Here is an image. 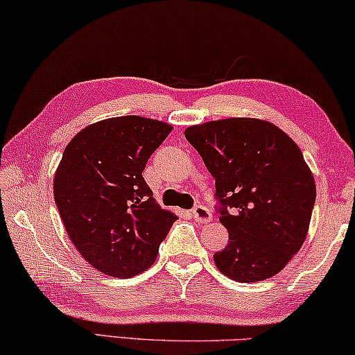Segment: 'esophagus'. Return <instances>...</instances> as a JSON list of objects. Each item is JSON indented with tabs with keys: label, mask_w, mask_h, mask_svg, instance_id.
<instances>
[{
	"label": "esophagus",
	"mask_w": 355,
	"mask_h": 355,
	"mask_svg": "<svg viewBox=\"0 0 355 355\" xmlns=\"http://www.w3.org/2000/svg\"><path fill=\"white\" fill-rule=\"evenodd\" d=\"M191 215H193L194 221L199 223V224H205L208 221H211V213L204 205H196L193 208V211H191Z\"/></svg>",
	"instance_id": "obj_1"
}]
</instances>
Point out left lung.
Returning a JSON list of instances; mask_svg holds the SVG:
<instances>
[{
  "instance_id": "obj_1",
  "label": "left lung",
  "mask_w": 355,
  "mask_h": 355,
  "mask_svg": "<svg viewBox=\"0 0 355 355\" xmlns=\"http://www.w3.org/2000/svg\"><path fill=\"white\" fill-rule=\"evenodd\" d=\"M184 137L215 177V208L229 232L213 256L219 272L240 283L277 275L302 248L316 200L299 145L256 118L191 126Z\"/></svg>"
}]
</instances>
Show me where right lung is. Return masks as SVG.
<instances>
[{
	"mask_svg": "<svg viewBox=\"0 0 355 355\" xmlns=\"http://www.w3.org/2000/svg\"><path fill=\"white\" fill-rule=\"evenodd\" d=\"M171 125L128 115L82 129L56 168L53 194L66 232L109 277H136L155 262L177 216L156 204L142 177Z\"/></svg>",
	"mask_w": 355,
	"mask_h": 355,
	"instance_id": "right-lung-1",
	"label": "right lung"
}]
</instances>
